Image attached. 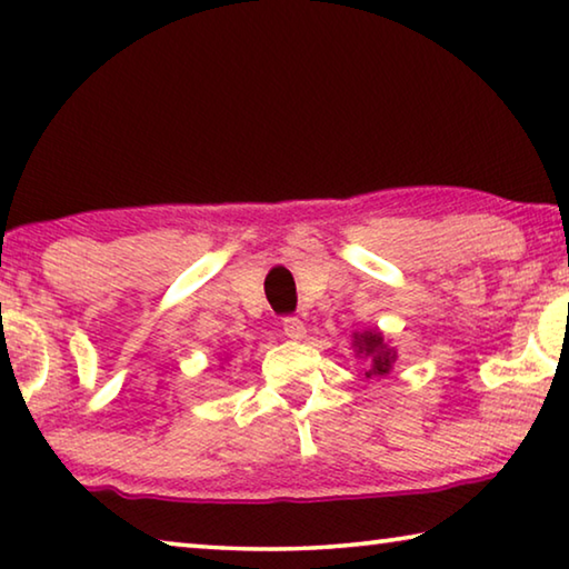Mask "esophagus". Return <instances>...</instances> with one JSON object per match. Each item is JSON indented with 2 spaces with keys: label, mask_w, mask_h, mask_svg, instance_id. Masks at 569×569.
<instances>
[{
  "label": "esophagus",
  "mask_w": 569,
  "mask_h": 569,
  "mask_svg": "<svg viewBox=\"0 0 569 569\" xmlns=\"http://www.w3.org/2000/svg\"><path fill=\"white\" fill-rule=\"evenodd\" d=\"M283 333L288 339L301 341L306 336V323L301 319H296V316H288V319H283Z\"/></svg>",
  "instance_id": "esophagus-1"
}]
</instances>
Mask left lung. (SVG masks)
<instances>
[{
  "mask_svg": "<svg viewBox=\"0 0 569 569\" xmlns=\"http://www.w3.org/2000/svg\"><path fill=\"white\" fill-rule=\"evenodd\" d=\"M353 349L356 356L366 359V377L381 379L393 369V361H397V351L389 349V343L383 341L381 331L371 329L363 333H353Z\"/></svg>",
  "mask_w": 569,
  "mask_h": 569,
  "instance_id": "obj_1",
  "label": "left lung"
}]
</instances>
